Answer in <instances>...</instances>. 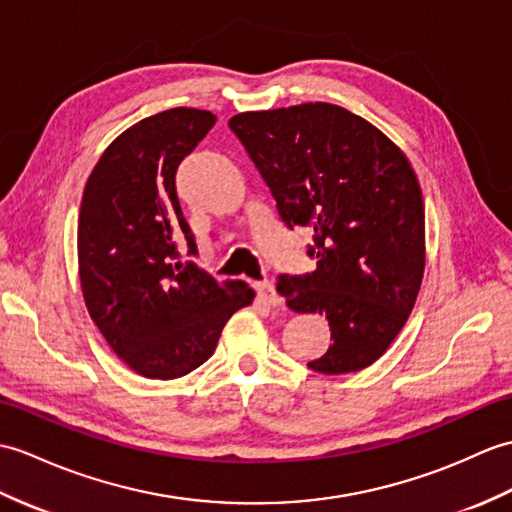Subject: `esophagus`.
<instances>
[{
    "mask_svg": "<svg viewBox=\"0 0 512 512\" xmlns=\"http://www.w3.org/2000/svg\"><path fill=\"white\" fill-rule=\"evenodd\" d=\"M255 290H257V296H259L261 303H266V305H270V307H279V305L283 303V299H281V296H279L277 290H275V285H272L270 281H259V283H255Z\"/></svg>",
    "mask_w": 512,
    "mask_h": 512,
    "instance_id": "34e87169",
    "label": "esophagus"
}]
</instances>
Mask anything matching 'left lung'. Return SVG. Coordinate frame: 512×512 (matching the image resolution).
Wrapping results in <instances>:
<instances>
[{
	"label": "left lung",
	"mask_w": 512,
	"mask_h": 512,
	"mask_svg": "<svg viewBox=\"0 0 512 512\" xmlns=\"http://www.w3.org/2000/svg\"><path fill=\"white\" fill-rule=\"evenodd\" d=\"M229 126L288 227H312L310 275H281L290 310L325 314L331 342L307 362L355 373L384 355L425 270V205L410 161L360 115L327 102L233 115Z\"/></svg>",
	"instance_id": "8db88e82"
}]
</instances>
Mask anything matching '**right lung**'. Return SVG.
Returning a JSON list of instances; mask_svg holds the SVG:
<instances>
[{
    "label": "right lung",
    "instance_id": "1",
    "mask_svg": "<svg viewBox=\"0 0 512 512\" xmlns=\"http://www.w3.org/2000/svg\"><path fill=\"white\" fill-rule=\"evenodd\" d=\"M216 124L178 109L150 115L104 150L85 185L78 218V272L89 316L135 373L176 379L205 364L227 320L255 299L244 281L218 283L196 255L176 196V170Z\"/></svg>",
    "mask_w": 512,
    "mask_h": 512
}]
</instances>
